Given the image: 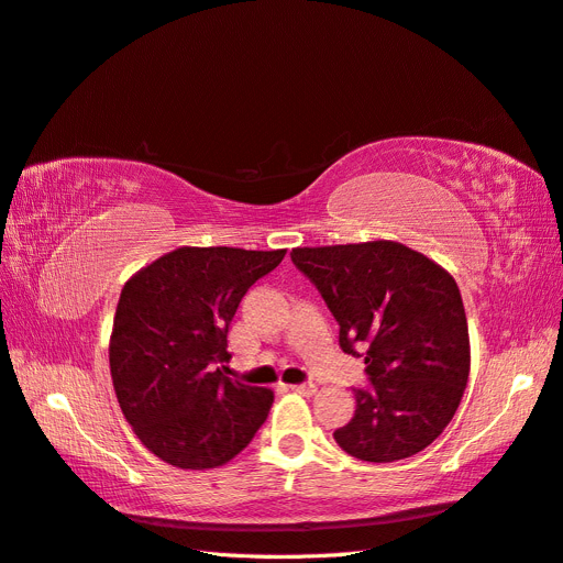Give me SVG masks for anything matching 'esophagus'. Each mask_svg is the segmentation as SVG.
<instances>
[{"label":"esophagus","instance_id":"34e87169","mask_svg":"<svg viewBox=\"0 0 563 563\" xmlns=\"http://www.w3.org/2000/svg\"><path fill=\"white\" fill-rule=\"evenodd\" d=\"M295 394H301V396H313L316 394V384H295V387H290Z\"/></svg>","mask_w":563,"mask_h":563}]
</instances>
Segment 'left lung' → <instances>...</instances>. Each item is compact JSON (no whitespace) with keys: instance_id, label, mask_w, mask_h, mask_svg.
<instances>
[{"instance_id":"1","label":"left lung","mask_w":563,"mask_h":563,"mask_svg":"<svg viewBox=\"0 0 563 563\" xmlns=\"http://www.w3.org/2000/svg\"><path fill=\"white\" fill-rule=\"evenodd\" d=\"M340 323V346H365L371 389H353L356 412L334 431L363 462L417 455L453 420L470 379V328L455 278L394 240L295 247Z\"/></svg>"}]
</instances>
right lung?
Wrapping results in <instances>:
<instances>
[{
  "label": "right lung",
  "mask_w": 563,
  "mask_h": 563,
  "mask_svg": "<svg viewBox=\"0 0 563 563\" xmlns=\"http://www.w3.org/2000/svg\"><path fill=\"white\" fill-rule=\"evenodd\" d=\"M285 250L179 247L124 283L110 377L139 441L179 470H214L254 439L273 391L227 377L229 325Z\"/></svg>",
  "instance_id": "1"
}]
</instances>
